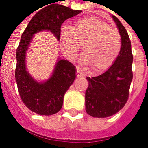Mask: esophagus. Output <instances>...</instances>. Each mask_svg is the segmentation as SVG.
Here are the masks:
<instances>
[{
  "mask_svg": "<svg viewBox=\"0 0 148 148\" xmlns=\"http://www.w3.org/2000/svg\"><path fill=\"white\" fill-rule=\"evenodd\" d=\"M76 76H77V77H80V76H81V70H80V68H79V67H76Z\"/></svg>",
  "mask_w": 148,
  "mask_h": 148,
  "instance_id": "34e87169",
  "label": "esophagus"
}]
</instances>
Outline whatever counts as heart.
Returning a JSON list of instances; mask_svg holds the SVG:
<instances>
[{
    "label": "heart",
    "mask_w": 148,
    "mask_h": 148,
    "mask_svg": "<svg viewBox=\"0 0 148 148\" xmlns=\"http://www.w3.org/2000/svg\"><path fill=\"white\" fill-rule=\"evenodd\" d=\"M62 51L69 60H74L83 49L81 63L90 65L95 72L104 71L116 61L121 48V37L116 28L95 17L76 21L71 27L60 30Z\"/></svg>",
    "instance_id": "b5f03b06"
}]
</instances>
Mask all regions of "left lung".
Returning <instances> with one entry per match:
<instances>
[{
	"label": "left lung",
	"mask_w": 148,
	"mask_h": 148,
	"mask_svg": "<svg viewBox=\"0 0 148 148\" xmlns=\"http://www.w3.org/2000/svg\"><path fill=\"white\" fill-rule=\"evenodd\" d=\"M112 17L121 37V48L116 61L106 72L86 78L89 86L86 91V110L93 117H108L122 109L127 102L133 79L130 40L120 20Z\"/></svg>",
	"instance_id": "left-lung-1"
}]
</instances>
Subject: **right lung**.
Masks as SVG:
<instances>
[{"mask_svg": "<svg viewBox=\"0 0 148 148\" xmlns=\"http://www.w3.org/2000/svg\"><path fill=\"white\" fill-rule=\"evenodd\" d=\"M81 12L51 4L35 14L22 34L16 51L15 80L21 99L35 113L50 116L60 111L64 95L76 79V70L72 62L58 56L51 76L45 81L36 80L27 70L26 64V55L32 40L35 34L45 31L50 32L59 41L62 23Z\"/></svg>", "mask_w": 148, "mask_h": 148, "instance_id": "right-lung-1", "label": "right lung"}]
</instances>
